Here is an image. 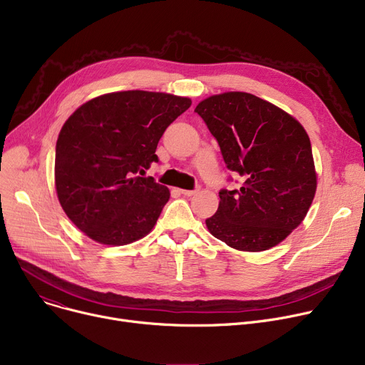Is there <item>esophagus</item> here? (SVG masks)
I'll return each instance as SVG.
<instances>
[{"label": "esophagus", "instance_id": "34e87169", "mask_svg": "<svg viewBox=\"0 0 365 365\" xmlns=\"http://www.w3.org/2000/svg\"><path fill=\"white\" fill-rule=\"evenodd\" d=\"M180 192L183 193L185 197H192V195H195V193H198L200 192V189L197 187V189H192V190H187V189H180Z\"/></svg>", "mask_w": 365, "mask_h": 365}]
</instances>
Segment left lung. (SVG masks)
Returning <instances> with one entry per match:
<instances>
[{
    "mask_svg": "<svg viewBox=\"0 0 365 365\" xmlns=\"http://www.w3.org/2000/svg\"><path fill=\"white\" fill-rule=\"evenodd\" d=\"M195 111L217 139L227 168L244 178L240 187L218 192V210L205 220L210 233L239 251L276 247L302 223L317 189L305 129L247 92L212 95Z\"/></svg>",
    "mask_w": 365,
    "mask_h": 365,
    "instance_id": "left-lung-1",
    "label": "left lung"
}]
</instances>
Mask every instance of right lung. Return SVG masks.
Here are the masks:
<instances>
[{"mask_svg":"<svg viewBox=\"0 0 365 365\" xmlns=\"http://www.w3.org/2000/svg\"><path fill=\"white\" fill-rule=\"evenodd\" d=\"M190 104L123 91L96 96L67 118L56 145V189L79 230L103 245H128L153 230L170 190L140 175L158 163L160 138Z\"/></svg>","mask_w":365,"mask_h":365,"instance_id":"1","label":"right lung"}]
</instances>
